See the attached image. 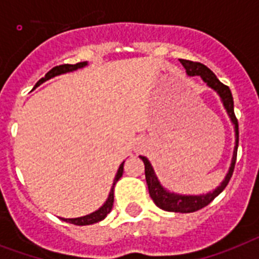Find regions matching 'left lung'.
<instances>
[{"label": "left lung", "mask_w": 259, "mask_h": 259, "mask_svg": "<svg viewBox=\"0 0 259 259\" xmlns=\"http://www.w3.org/2000/svg\"><path fill=\"white\" fill-rule=\"evenodd\" d=\"M180 62L185 67L186 74L189 76L199 75L202 78L207 87L217 92L219 95L220 100L223 103V107L226 109L227 114H228L229 120L232 122L233 129H235V148H233L232 161H231V167H229L228 172H227L224 180L220 183V185L217 189H213L212 192H208L206 194L199 195H186V194H179V193L169 192L168 189L164 188L160 184L159 179H157L156 173H155L154 167L151 165L150 160L146 156H139L145 163V175H146V183L148 186V193L150 197L152 198V201L155 202L157 207L161 208L164 211H169V212H194V211L201 210L204 206H207L212 199L218 197L220 193L223 192L226 186L228 185L229 180L232 177L233 169H235L236 164V156H237V147H238V123L237 118L233 112V98L231 94V90L228 86L223 84L217 78V75L208 69L207 66L199 64V62L188 61V60H180Z\"/></svg>", "instance_id": "obj_1"}]
</instances>
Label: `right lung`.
Instances as JSON below:
<instances>
[{
    "instance_id": "right-lung-1",
    "label": "right lung",
    "mask_w": 259,
    "mask_h": 259,
    "mask_svg": "<svg viewBox=\"0 0 259 259\" xmlns=\"http://www.w3.org/2000/svg\"><path fill=\"white\" fill-rule=\"evenodd\" d=\"M87 65H89V62L84 61V62H78V64H75V65L65 64V65H60V66L53 67V69H51V70L46 74V76H44V78H41L39 82L36 83L35 87H33V90H35L36 87H39L41 83L47 82V80L52 79V78H55V76L61 75V74L71 73V71H75V70H78V69H82V67L87 66ZM123 163H125V161H122V164H121L120 168H118V170H117L116 176H114V180H113V185H112V188H111V192H109V195H108L107 201L103 203L102 207H99L96 211L89 213V215H84V217L73 218V219H65V218H61V219L64 220V222H67V223L75 224V226H90V224H95V223H98V222H102L103 219H105V217H107L108 213L111 212L112 207H113L114 185H116L117 181H118V180L122 177Z\"/></svg>"
}]
</instances>
